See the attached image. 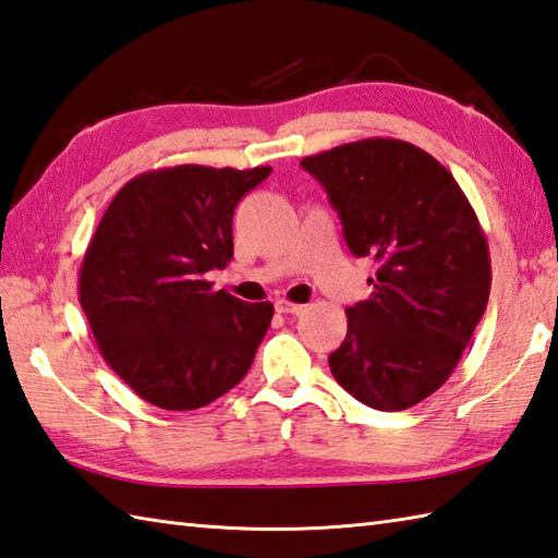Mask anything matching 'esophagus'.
Instances as JSON below:
<instances>
[{
    "label": "esophagus",
    "mask_w": 558,
    "mask_h": 558,
    "mask_svg": "<svg viewBox=\"0 0 558 558\" xmlns=\"http://www.w3.org/2000/svg\"><path fill=\"white\" fill-rule=\"evenodd\" d=\"M276 310L280 314H302L304 312V304H294V302H288V300H278L276 302Z\"/></svg>",
    "instance_id": "34e87169"
}]
</instances>
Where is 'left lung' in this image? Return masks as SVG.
Returning <instances> with one entry per match:
<instances>
[{
  "label": "left lung",
  "instance_id": "1",
  "mask_svg": "<svg viewBox=\"0 0 558 558\" xmlns=\"http://www.w3.org/2000/svg\"><path fill=\"white\" fill-rule=\"evenodd\" d=\"M353 254L377 264L373 294L345 310L329 367L348 395L403 411L438 391L460 363L490 292L488 244L472 203L428 151L367 137L304 157Z\"/></svg>",
  "mask_w": 558,
  "mask_h": 558
}]
</instances>
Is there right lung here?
I'll return each instance as SVG.
<instances>
[{
  "label": "right lung",
  "mask_w": 558,
  "mask_h": 558,
  "mask_svg": "<svg viewBox=\"0 0 558 558\" xmlns=\"http://www.w3.org/2000/svg\"><path fill=\"white\" fill-rule=\"evenodd\" d=\"M270 171L181 163L140 173L86 246L80 304L98 353L159 409L207 407L254 363L272 304L213 290L205 272L232 260L234 207Z\"/></svg>",
  "instance_id": "obj_1"
}]
</instances>
